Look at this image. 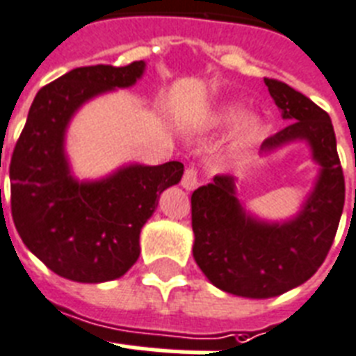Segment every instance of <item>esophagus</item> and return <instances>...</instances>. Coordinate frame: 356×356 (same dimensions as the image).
I'll use <instances>...</instances> for the list:
<instances>
[{"label": "esophagus", "instance_id": "esophagus-1", "mask_svg": "<svg viewBox=\"0 0 356 356\" xmlns=\"http://www.w3.org/2000/svg\"><path fill=\"white\" fill-rule=\"evenodd\" d=\"M183 188L186 190H193V188L199 186V172L195 168H188L183 175V181H181Z\"/></svg>", "mask_w": 356, "mask_h": 356}]
</instances>
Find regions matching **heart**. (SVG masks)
I'll list each match as a JSON object with an SVG mask.
<instances>
[{"label": "heart", "instance_id": "b5f03b06", "mask_svg": "<svg viewBox=\"0 0 356 356\" xmlns=\"http://www.w3.org/2000/svg\"><path fill=\"white\" fill-rule=\"evenodd\" d=\"M236 117H238V113L232 109V111H228L225 115V120H234ZM259 133H261V124H259L258 118H245L238 129V144L239 146H245V144L254 143L259 137Z\"/></svg>", "mask_w": 356, "mask_h": 356}]
</instances>
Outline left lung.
I'll return each mask as SVG.
<instances>
[{"mask_svg":"<svg viewBox=\"0 0 356 356\" xmlns=\"http://www.w3.org/2000/svg\"><path fill=\"white\" fill-rule=\"evenodd\" d=\"M265 86L289 126L265 138L261 152L307 140L322 170L302 212L285 223H265L245 212L232 175H216L192 193L195 263L216 287L245 298H273L307 282L333 245L346 201L327 113L280 80L265 78Z\"/></svg>","mask_w":356,"mask_h":356,"instance_id":"obj_1","label":"left lung"}]
</instances>
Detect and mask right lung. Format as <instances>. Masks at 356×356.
I'll use <instances>...</instances> for the list:
<instances>
[{"mask_svg":"<svg viewBox=\"0 0 356 356\" xmlns=\"http://www.w3.org/2000/svg\"><path fill=\"white\" fill-rule=\"evenodd\" d=\"M144 62L124 67H76L38 91L10 159V210L25 247L53 273L102 283L128 273L140 254V228L159 195L177 184L184 166L131 164L95 183H78L63 153L65 129L89 98L129 88Z\"/></svg>","mask_w":356,"mask_h":356,"instance_id":"obj_1","label":"right lung"}]
</instances>
